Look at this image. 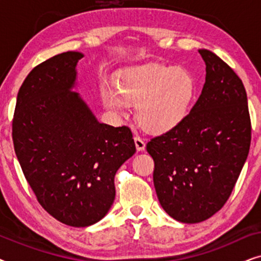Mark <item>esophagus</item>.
I'll return each instance as SVG.
<instances>
[{
    "label": "esophagus",
    "mask_w": 261,
    "mask_h": 261,
    "mask_svg": "<svg viewBox=\"0 0 261 261\" xmlns=\"http://www.w3.org/2000/svg\"><path fill=\"white\" fill-rule=\"evenodd\" d=\"M134 142H135V147H137L138 151H144L146 144H145V141L142 140L140 137L135 135V137H134Z\"/></svg>",
    "instance_id": "34e87169"
}]
</instances>
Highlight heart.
Listing matches in <instances>:
<instances>
[{
	"instance_id": "obj_1",
	"label": "heart",
	"mask_w": 261,
	"mask_h": 261,
	"mask_svg": "<svg viewBox=\"0 0 261 261\" xmlns=\"http://www.w3.org/2000/svg\"><path fill=\"white\" fill-rule=\"evenodd\" d=\"M195 95V80L180 67L145 65L124 71L117 90L103 95L107 108L123 113L127 103L135 105V119L149 133H165L188 115Z\"/></svg>"
}]
</instances>
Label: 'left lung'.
Wrapping results in <instances>:
<instances>
[{
  "mask_svg": "<svg viewBox=\"0 0 261 261\" xmlns=\"http://www.w3.org/2000/svg\"><path fill=\"white\" fill-rule=\"evenodd\" d=\"M205 63L202 94L185 119L147 142L153 183L163 209L183 223L202 222L224 205L251 146L247 94L237 73L215 53Z\"/></svg>",
  "mask_w": 261,
  "mask_h": 261,
  "instance_id": "8db88e82",
  "label": "left lung"
}]
</instances>
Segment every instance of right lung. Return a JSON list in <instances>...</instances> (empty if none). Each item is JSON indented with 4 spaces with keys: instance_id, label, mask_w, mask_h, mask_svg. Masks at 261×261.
<instances>
[{
    "instance_id": "add662e5",
    "label": "right lung",
    "mask_w": 261,
    "mask_h": 261,
    "mask_svg": "<svg viewBox=\"0 0 261 261\" xmlns=\"http://www.w3.org/2000/svg\"><path fill=\"white\" fill-rule=\"evenodd\" d=\"M80 52L39 64L17 92L13 142L42 208L64 224L91 226L115 198L114 177L135 153L129 127L99 123L72 88Z\"/></svg>"
}]
</instances>
